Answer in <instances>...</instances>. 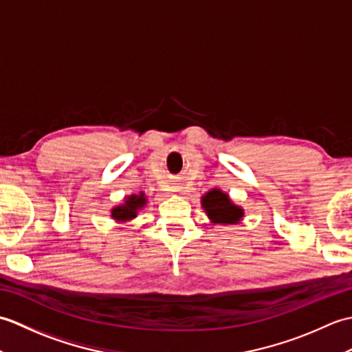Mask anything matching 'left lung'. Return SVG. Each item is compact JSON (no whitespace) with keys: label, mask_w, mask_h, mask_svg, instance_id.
Wrapping results in <instances>:
<instances>
[{"label":"left lung","mask_w":352,"mask_h":352,"mask_svg":"<svg viewBox=\"0 0 352 352\" xmlns=\"http://www.w3.org/2000/svg\"><path fill=\"white\" fill-rule=\"evenodd\" d=\"M203 207L214 223H237L243 216L241 207L231 203L227 193L213 189L203 197Z\"/></svg>","instance_id":"obj_1"}]
</instances>
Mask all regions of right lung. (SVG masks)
Listing matches in <instances>:
<instances>
[{"instance_id":"right-lung-1","label":"right lung","mask_w":352,"mask_h":352,"mask_svg":"<svg viewBox=\"0 0 352 352\" xmlns=\"http://www.w3.org/2000/svg\"><path fill=\"white\" fill-rule=\"evenodd\" d=\"M146 199L144 193H140V195H131L125 201L124 206H119L111 210V218L116 221H129V219L136 218L138 210L144 207Z\"/></svg>"}]
</instances>
